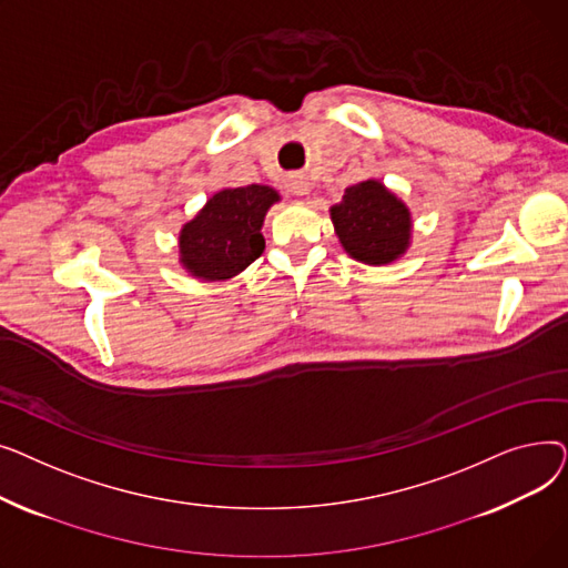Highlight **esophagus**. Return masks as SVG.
Segmentation results:
<instances>
[{"label":"esophagus","instance_id":"obj_1","mask_svg":"<svg viewBox=\"0 0 568 568\" xmlns=\"http://www.w3.org/2000/svg\"><path fill=\"white\" fill-rule=\"evenodd\" d=\"M287 189H290V193H294V195H304V193L308 191V184L304 182L302 176H294L292 182L287 184Z\"/></svg>","mask_w":568,"mask_h":568}]
</instances>
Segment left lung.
<instances>
[{
  "label": "left lung",
  "mask_w": 568,
  "mask_h": 568,
  "mask_svg": "<svg viewBox=\"0 0 568 568\" xmlns=\"http://www.w3.org/2000/svg\"><path fill=\"white\" fill-rule=\"evenodd\" d=\"M332 221L343 248L366 264H389L409 244L407 206L373 179L345 189Z\"/></svg>",
  "instance_id": "obj_1"
}]
</instances>
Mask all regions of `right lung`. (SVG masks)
Listing matches in <instances>:
<instances>
[{
	"label": "right lung",
	"mask_w": 568,
	"mask_h": 568,
	"mask_svg": "<svg viewBox=\"0 0 568 568\" xmlns=\"http://www.w3.org/2000/svg\"><path fill=\"white\" fill-rule=\"evenodd\" d=\"M276 200L274 189L260 184L216 193L179 234L184 266L202 281H225L244 272L264 251L260 227Z\"/></svg>",
	"instance_id": "add662e5"
}]
</instances>
